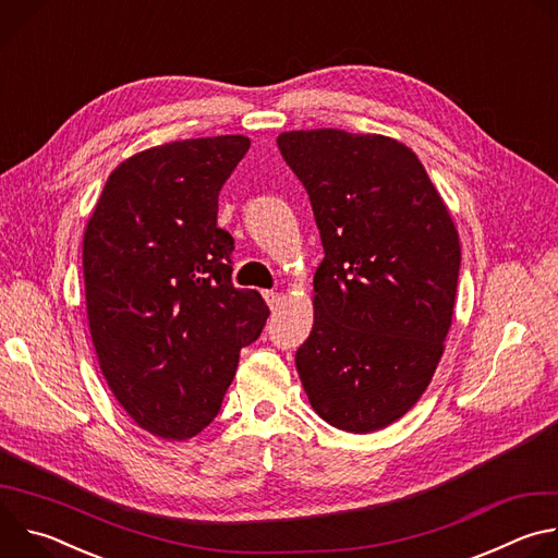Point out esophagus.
<instances>
[{"mask_svg":"<svg viewBox=\"0 0 558 558\" xmlns=\"http://www.w3.org/2000/svg\"><path fill=\"white\" fill-rule=\"evenodd\" d=\"M263 298L267 300V304H269L271 308H278V306L282 304V295H280L278 291H269V289H267V291H263Z\"/></svg>","mask_w":558,"mask_h":558,"instance_id":"esophagus-1","label":"esophagus"}]
</instances>
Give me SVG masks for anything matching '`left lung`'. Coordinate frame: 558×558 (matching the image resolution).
<instances>
[{
    "label": "left lung",
    "mask_w": 558,
    "mask_h": 558,
    "mask_svg": "<svg viewBox=\"0 0 558 558\" xmlns=\"http://www.w3.org/2000/svg\"><path fill=\"white\" fill-rule=\"evenodd\" d=\"M280 154L302 181L325 260L295 368L313 411L366 435L404 417L444 355L459 233L417 154L384 134L293 130Z\"/></svg>",
    "instance_id": "left-lung-1"
}]
</instances>
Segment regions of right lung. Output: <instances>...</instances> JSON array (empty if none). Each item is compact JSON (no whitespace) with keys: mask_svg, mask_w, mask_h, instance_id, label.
<instances>
[{"mask_svg":"<svg viewBox=\"0 0 558 558\" xmlns=\"http://www.w3.org/2000/svg\"><path fill=\"white\" fill-rule=\"evenodd\" d=\"M252 141H172L119 163L84 231L88 327L123 411L170 441L218 415L241 349L269 306L231 284L233 238L216 225L218 194Z\"/></svg>","mask_w":558,"mask_h":558,"instance_id":"add662e5","label":"right lung"}]
</instances>
